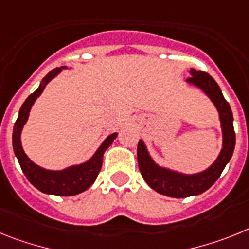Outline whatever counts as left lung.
Returning <instances> with one entry per match:
<instances>
[{"mask_svg":"<svg viewBox=\"0 0 249 249\" xmlns=\"http://www.w3.org/2000/svg\"><path fill=\"white\" fill-rule=\"evenodd\" d=\"M190 75L192 76L187 79L188 83L202 89L219 111L220 124L223 130V149L220 151L217 160L212 164L208 169L198 174L187 176V174H180V173L173 172V170L157 165L148 154V150L142 140H139L138 164H139L142 178L155 192L163 196H172V198H187V196H196L209 189L219 178L227 163L231 160L235 145L232 110L228 101L224 99L215 80L209 73L204 71H196L194 69L190 70Z\"/></svg>","mask_w":249,"mask_h":249,"instance_id":"obj_1","label":"left lung"}]
</instances>
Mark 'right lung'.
I'll use <instances>...</instances> for the list:
<instances>
[{
	"label": "right lung",
	"mask_w": 249,
	"mask_h": 249,
	"mask_svg": "<svg viewBox=\"0 0 249 249\" xmlns=\"http://www.w3.org/2000/svg\"><path fill=\"white\" fill-rule=\"evenodd\" d=\"M60 71H61L60 68H56L53 71H50L46 76L42 79V83L38 86L37 90L34 94L30 95L29 98L26 99L25 103L22 104L20 112H18V118L15 123L12 144H14L15 155L18 159V163H20L23 174L35 188H37L42 193L69 196L81 193L94 183L99 172H100L101 165H103L104 153L111 145V142H114L118 134L114 133L110 137H107L90 160L84 164H80V165L70 166L68 169L59 170V172L46 170L30 160L27 155L25 154L22 146H21V130H22L25 123L27 122L32 104L40 96L41 92L44 91L46 84L49 83L50 80L53 79Z\"/></svg>",
	"instance_id": "right-lung-1"
}]
</instances>
